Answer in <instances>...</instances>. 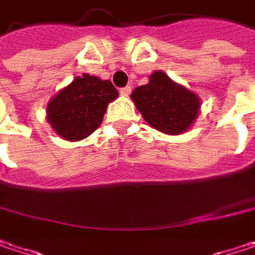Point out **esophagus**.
<instances>
[{
    "label": "esophagus",
    "instance_id": "esophagus-1",
    "mask_svg": "<svg viewBox=\"0 0 255 255\" xmlns=\"http://www.w3.org/2000/svg\"><path fill=\"white\" fill-rule=\"evenodd\" d=\"M130 91H132V88L128 85V87H123V88H120V94L122 96H125V97H128L129 94H130Z\"/></svg>",
    "mask_w": 255,
    "mask_h": 255
}]
</instances>
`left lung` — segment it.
<instances>
[{
    "instance_id": "obj_1",
    "label": "left lung",
    "mask_w": 255,
    "mask_h": 255,
    "mask_svg": "<svg viewBox=\"0 0 255 255\" xmlns=\"http://www.w3.org/2000/svg\"><path fill=\"white\" fill-rule=\"evenodd\" d=\"M130 99L145 122L165 135H181L196 122L200 99L165 72L155 71L145 85L136 87Z\"/></svg>"
}]
</instances>
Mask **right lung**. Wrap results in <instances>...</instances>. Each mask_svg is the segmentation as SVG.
Instances as JSON below:
<instances>
[{
  "label": "right lung",
  "instance_id": "right-lung-1",
  "mask_svg": "<svg viewBox=\"0 0 255 255\" xmlns=\"http://www.w3.org/2000/svg\"><path fill=\"white\" fill-rule=\"evenodd\" d=\"M118 97V90L109 80L82 74L49 100L46 120L56 135L77 142L99 129L107 106Z\"/></svg>",
  "mask_w": 255,
  "mask_h": 255
}]
</instances>
